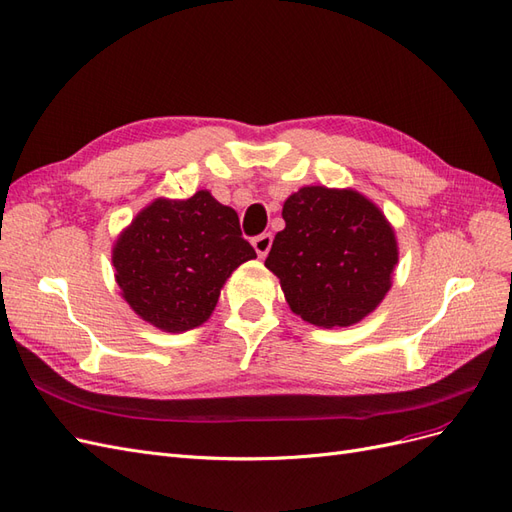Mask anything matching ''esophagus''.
<instances>
[{
	"instance_id": "34e87169",
	"label": "esophagus",
	"mask_w": 512,
	"mask_h": 512,
	"mask_svg": "<svg viewBox=\"0 0 512 512\" xmlns=\"http://www.w3.org/2000/svg\"><path fill=\"white\" fill-rule=\"evenodd\" d=\"M252 245H254V250H256V254H258V258H265V256L269 254V250H271V245H273L271 232H265V235L254 237V239H252Z\"/></svg>"
}]
</instances>
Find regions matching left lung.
<instances>
[{
	"instance_id": "8db88e82",
	"label": "left lung",
	"mask_w": 512,
	"mask_h": 512,
	"mask_svg": "<svg viewBox=\"0 0 512 512\" xmlns=\"http://www.w3.org/2000/svg\"><path fill=\"white\" fill-rule=\"evenodd\" d=\"M282 218L265 267L292 312L322 329L352 327L374 312L399 260L380 207L352 188L305 185L286 198Z\"/></svg>"
}]
</instances>
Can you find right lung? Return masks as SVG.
Returning a JSON list of instances; mask_svg holds the SVG:
<instances>
[{"instance_id": "obj_1", "label": "right lung", "mask_w": 512, "mask_h": 512, "mask_svg": "<svg viewBox=\"0 0 512 512\" xmlns=\"http://www.w3.org/2000/svg\"><path fill=\"white\" fill-rule=\"evenodd\" d=\"M252 258L237 211L209 190L185 200L156 198L113 245L121 297L138 318L166 333L207 322L232 271Z\"/></svg>"}]
</instances>
